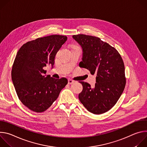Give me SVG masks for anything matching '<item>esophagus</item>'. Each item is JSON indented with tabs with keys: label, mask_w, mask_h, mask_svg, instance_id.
<instances>
[{
	"label": "esophagus",
	"mask_w": 147,
	"mask_h": 147,
	"mask_svg": "<svg viewBox=\"0 0 147 147\" xmlns=\"http://www.w3.org/2000/svg\"><path fill=\"white\" fill-rule=\"evenodd\" d=\"M74 82V81H73L71 79L68 80V84H73Z\"/></svg>",
	"instance_id": "esophagus-1"
}]
</instances>
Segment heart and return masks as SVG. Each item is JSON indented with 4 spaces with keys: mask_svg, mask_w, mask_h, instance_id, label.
<instances>
[{
    "mask_svg": "<svg viewBox=\"0 0 147 147\" xmlns=\"http://www.w3.org/2000/svg\"><path fill=\"white\" fill-rule=\"evenodd\" d=\"M74 48H76V47H74Z\"/></svg>",
    "mask_w": 147,
    "mask_h": 147,
    "instance_id": "1",
    "label": "heart"
}]
</instances>
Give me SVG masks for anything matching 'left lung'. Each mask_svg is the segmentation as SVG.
<instances>
[{
    "mask_svg": "<svg viewBox=\"0 0 147 147\" xmlns=\"http://www.w3.org/2000/svg\"><path fill=\"white\" fill-rule=\"evenodd\" d=\"M82 48L80 67L96 74L95 87L80 81L83 89L78 98L90 112L102 114L110 110L117 102L125 85V70L117 51L100 38L79 34L72 36Z\"/></svg>",
    "mask_w": 147,
    "mask_h": 147,
    "instance_id": "8db88e82",
    "label": "left lung"
}]
</instances>
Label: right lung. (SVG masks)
Masks as SVG:
<instances>
[{
  "mask_svg": "<svg viewBox=\"0 0 147 147\" xmlns=\"http://www.w3.org/2000/svg\"><path fill=\"white\" fill-rule=\"evenodd\" d=\"M67 36L52 35L28 42L17 52L11 70V79L18 98L35 112L48 109L67 84L63 77L46 75L44 67L54 65L55 57L67 40Z\"/></svg>",
  "mask_w": 147,
  "mask_h": 147,
  "instance_id": "add662e5",
  "label": "right lung"
}]
</instances>
